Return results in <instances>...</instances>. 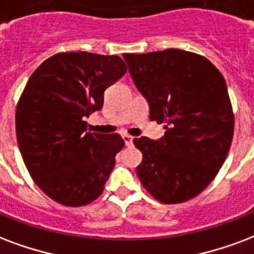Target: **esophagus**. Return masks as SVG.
Listing matches in <instances>:
<instances>
[{
	"label": "esophagus",
	"mask_w": 254,
	"mask_h": 254,
	"mask_svg": "<svg viewBox=\"0 0 254 254\" xmlns=\"http://www.w3.org/2000/svg\"><path fill=\"white\" fill-rule=\"evenodd\" d=\"M122 138H124V142H125V145L127 146L133 145V137L132 136H129V134H124V136H122Z\"/></svg>",
	"instance_id": "1"
}]
</instances>
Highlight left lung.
I'll use <instances>...</instances> for the list:
<instances>
[{
  "mask_svg": "<svg viewBox=\"0 0 254 254\" xmlns=\"http://www.w3.org/2000/svg\"><path fill=\"white\" fill-rule=\"evenodd\" d=\"M151 121L165 124L159 140L138 137L137 176L161 203H179L207 187L222 167L234 130L226 82L206 58L183 50L124 54Z\"/></svg>",
  "mask_w": 254,
  "mask_h": 254,
  "instance_id": "obj_1",
  "label": "left lung"
}]
</instances>
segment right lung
Listing matches in <instances>:
<instances>
[{"label": "right lung", "instance_id": "add662e5", "mask_svg": "<svg viewBox=\"0 0 254 254\" xmlns=\"http://www.w3.org/2000/svg\"><path fill=\"white\" fill-rule=\"evenodd\" d=\"M125 72L120 56L62 52L28 80L16 109L17 142L32 179L56 202L76 207L102 194L125 142L87 132L84 120Z\"/></svg>", "mask_w": 254, "mask_h": 254}]
</instances>
